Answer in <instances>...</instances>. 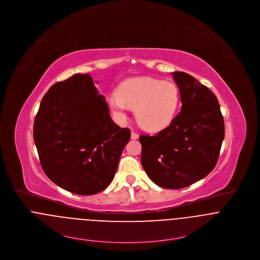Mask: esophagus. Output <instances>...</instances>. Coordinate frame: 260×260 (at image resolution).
Listing matches in <instances>:
<instances>
[{
	"mask_svg": "<svg viewBox=\"0 0 260 260\" xmlns=\"http://www.w3.org/2000/svg\"><path fill=\"white\" fill-rule=\"evenodd\" d=\"M131 138H132L133 140H136V139L139 138V135H138L137 133H135V132H132V133H131Z\"/></svg>",
	"mask_w": 260,
	"mask_h": 260,
	"instance_id": "esophagus-1",
	"label": "esophagus"
}]
</instances>
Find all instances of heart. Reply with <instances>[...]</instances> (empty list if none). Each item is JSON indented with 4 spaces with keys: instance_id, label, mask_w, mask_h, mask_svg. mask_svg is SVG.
Instances as JSON below:
<instances>
[{
    "instance_id": "1",
    "label": "heart",
    "mask_w": 260,
    "mask_h": 260,
    "mask_svg": "<svg viewBox=\"0 0 260 260\" xmlns=\"http://www.w3.org/2000/svg\"><path fill=\"white\" fill-rule=\"evenodd\" d=\"M180 95L176 84L151 77H137L122 82L117 95L107 103L113 114L125 120L127 110H135L137 122L147 131H159L170 125L179 107Z\"/></svg>"
}]
</instances>
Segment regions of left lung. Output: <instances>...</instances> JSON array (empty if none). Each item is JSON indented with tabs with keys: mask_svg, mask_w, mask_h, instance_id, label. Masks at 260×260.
<instances>
[{
	"mask_svg": "<svg viewBox=\"0 0 260 260\" xmlns=\"http://www.w3.org/2000/svg\"><path fill=\"white\" fill-rule=\"evenodd\" d=\"M181 112L155 136L141 135V163L159 187L182 189L204 179L217 163L224 122L215 95L186 72L175 71Z\"/></svg>",
	"mask_w": 260,
	"mask_h": 260,
	"instance_id": "8db88e82",
	"label": "left lung"
}]
</instances>
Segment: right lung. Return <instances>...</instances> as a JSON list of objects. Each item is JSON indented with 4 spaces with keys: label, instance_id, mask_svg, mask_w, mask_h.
<instances>
[{
    "label": "right lung",
    "instance_id": "add662e5",
    "mask_svg": "<svg viewBox=\"0 0 260 260\" xmlns=\"http://www.w3.org/2000/svg\"><path fill=\"white\" fill-rule=\"evenodd\" d=\"M128 128L110 117L105 97L89 74H74L53 84L44 96L34 124L41 165L58 187L90 196L112 182Z\"/></svg>",
    "mask_w": 260,
    "mask_h": 260
}]
</instances>
